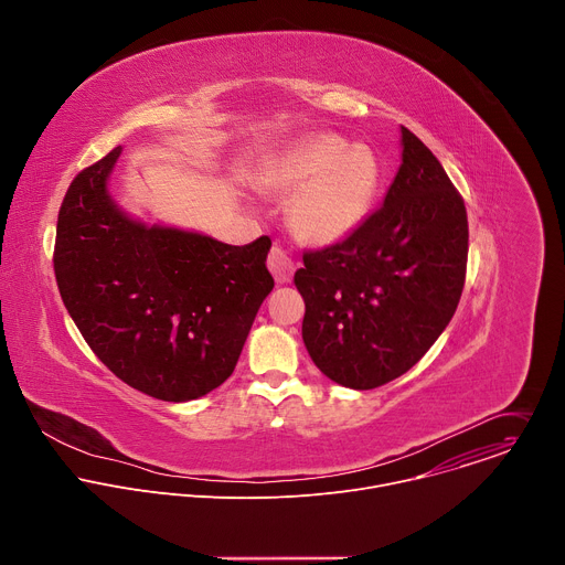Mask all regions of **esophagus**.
Instances as JSON below:
<instances>
[{
  "instance_id": "1",
  "label": "esophagus",
  "mask_w": 565,
  "mask_h": 565,
  "mask_svg": "<svg viewBox=\"0 0 565 565\" xmlns=\"http://www.w3.org/2000/svg\"><path fill=\"white\" fill-rule=\"evenodd\" d=\"M268 270L273 273L277 284H288L292 277V259L288 257L286 250H281L279 246H273L270 255H268Z\"/></svg>"
}]
</instances>
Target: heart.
I'll use <instances>...</instances> for the list:
<instances>
[{
    "instance_id": "obj_1",
    "label": "heart",
    "mask_w": 565,
    "mask_h": 565,
    "mask_svg": "<svg viewBox=\"0 0 565 565\" xmlns=\"http://www.w3.org/2000/svg\"><path fill=\"white\" fill-rule=\"evenodd\" d=\"M262 185L275 192L297 190L290 225L312 246H333L360 227L380 185L375 153L347 145L340 136H312L264 170Z\"/></svg>"
}]
</instances>
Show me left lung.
Segmentation results:
<instances>
[{"label":"left lung","instance_id":"left-lung-1","mask_svg":"<svg viewBox=\"0 0 565 565\" xmlns=\"http://www.w3.org/2000/svg\"><path fill=\"white\" fill-rule=\"evenodd\" d=\"M467 248L460 192L429 147L402 127V166L384 205L344 241L306 250L295 273L315 366L360 391L407 373L456 312Z\"/></svg>","mask_w":565,"mask_h":565}]
</instances>
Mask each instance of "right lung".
Wrapping results in <instances>:
<instances>
[{"mask_svg": "<svg viewBox=\"0 0 565 565\" xmlns=\"http://www.w3.org/2000/svg\"><path fill=\"white\" fill-rule=\"evenodd\" d=\"M120 151L71 181L57 214L55 281L77 331L116 377L188 402L232 375L275 286L270 238L227 246L129 218L107 194Z\"/></svg>", "mask_w": 565, "mask_h": 565, "instance_id": "1", "label": "right lung"}]
</instances>
